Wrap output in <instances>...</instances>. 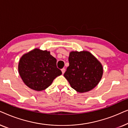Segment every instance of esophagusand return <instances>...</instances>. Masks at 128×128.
Returning <instances> with one entry per match:
<instances>
[{"label":"esophagus","instance_id":"esophagus-1","mask_svg":"<svg viewBox=\"0 0 128 128\" xmlns=\"http://www.w3.org/2000/svg\"><path fill=\"white\" fill-rule=\"evenodd\" d=\"M61 70H62V74H64V72H65V69H64V68H62V69H61Z\"/></svg>","mask_w":128,"mask_h":128}]
</instances>
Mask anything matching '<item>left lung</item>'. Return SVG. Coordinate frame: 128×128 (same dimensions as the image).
<instances>
[{
	"instance_id": "1",
	"label": "left lung",
	"mask_w": 128,
	"mask_h": 128,
	"mask_svg": "<svg viewBox=\"0 0 128 128\" xmlns=\"http://www.w3.org/2000/svg\"><path fill=\"white\" fill-rule=\"evenodd\" d=\"M69 62L64 76L72 88L78 92L92 90L101 80L102 66L90 52L84 50L70 52Z\"/></svg>"
}]
</instances>
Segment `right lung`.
Segmentation results:
<instances>
[{
  "label": "right lung",
  "mask_w": 128,
  "mask_h": 128,
  "mask_svg": "<svg viewBox=\"0 0 128 128\" xmlns=\"http://www.w3.org/2000/svg\"><path fill=\"white\" fill-rule=\"evenodd\" d=\"M18 69L25 84L36 91L48 88L57 76L62 74L56 66V59L50 52L38 48L22 56Z\"/></svg>",
  "instance_id": "add662e5"
}]
</instances>
